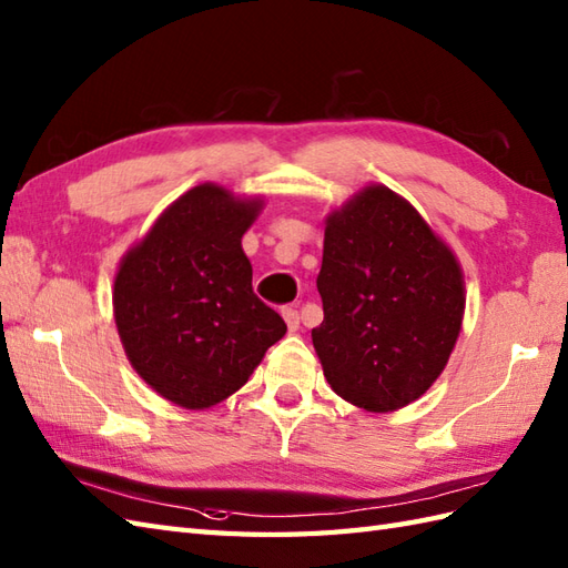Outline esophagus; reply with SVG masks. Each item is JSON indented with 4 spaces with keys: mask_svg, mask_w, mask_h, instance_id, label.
I'll return each instance as SVG.
<instances>
[{
    "mask_svg": "<svg viewBox=\"0 0 568 568\" xmlns=\"http://www.w3.org/2000/svg\"><path fill=\"white\" fill-rule=\"evenodd\" d=\"M283 320H285L290 332H295V328L300 326V312H297V307H293V305L283 307Z\"/></svg>",
    "mask_w": 568,
    "mask_h": 568,
    "instance_id": "esophagus-1",
    "label": "esophagus"
}]
</instances>
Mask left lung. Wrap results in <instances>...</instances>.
<instances>
[{
  "label": "left lung",
  "instance_id": "left-lung-1",
  "mask_svg": "<svg viewBox=\"0 0 568 568\" xmlns=\"http://www.w3.org/2000/svg\"><path fill=\"white\" fill-rule=\"evenodd\" d=\"M316 290L312 344L338 397L394 412L438 379L463 326V273L404 197L367 186L326 220Z\"/></svg>",
  "mask_w": 568,
  "mask_h": 568
}]
</instances>
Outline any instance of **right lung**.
I'll return each mask as SVG.
<instances>
[{"label":"right lung","instance_id":"obj_1","mask_svg":"<svg viewBox=\"0 0 568 568\" xmlns=\"http://www.w3.org/2000/svg\"><path fill=\"white\" fill-rule=\"evenodd\" d=\"M261 210L213 183L183 193L115 275L113 310L130 363L164 399H227L287 326L258 300L242 236Z\"/></svg>","mask_w":568,"mask_h":568}]
</instances>
